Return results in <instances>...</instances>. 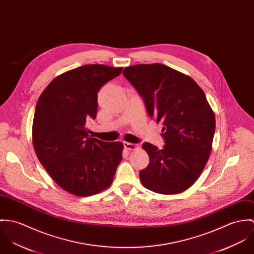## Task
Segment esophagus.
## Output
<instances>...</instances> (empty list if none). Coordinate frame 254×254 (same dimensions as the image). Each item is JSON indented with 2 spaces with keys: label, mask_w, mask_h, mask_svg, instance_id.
Returning <instances> with one entry per match:
<instances>
[{
  "label": "esophagus",
  "mask_w": 254,
  "mask_h": 254,
  "mask_svg": "<svg viewBox=\"0 0 254 254\" xmlns=\"http://www.w3.org/2000/svg\"><path fill=\"white\" fill-rule=\"evenodd\" d=\"M124 147L126 150L127 151H131V150H136L139 148L138 145L133 144V143H128V142H124Z\"/></svg>",
  "instance_id": "1"
}]
</instances>
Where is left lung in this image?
<instances>
[{
	"instance_id": "obj_1",
	"label": "left lung",
	"mask_w": 254,
	"mask_h": 254,
	"mask_svg": "<svg viewBox=\"0 0 254 254\" xmlns=\"http://www.w3.org/2000/svg\"><path fill=\"white\" fill-rule=\"evenodd\" d=\"M124 76L139 92L149 116L163 126L166 145L142 148L149 165L139 172L142 185L158 194L175 195L190 188L210 156L215 116L203 90L188 75L160 63L137 64Z\"/></svg>"
}]
</instances>
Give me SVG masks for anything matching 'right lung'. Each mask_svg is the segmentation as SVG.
<instances>
[{
    "label": "right lung",
    "mask_w": 254,
    "mask_h": 254,
    "mask_svg": "<svg viewBox=\"0 0 254 254\" xmlns=\"http://www.w3.org/2000/svg\"><path fill=\"white\" fill-rule=\"evenodd\" d=\"M122 71L102 64L69 70L38 99L32 127L36 155L57 185L74 196L106 190L122 161V142L99 140L85 127L86 121L96 117L100 87Z\"/></svg>",
    "instance_id": "add662e5"
}]
</instances>
